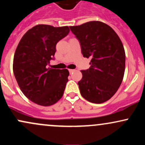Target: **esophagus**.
<instances>
[{
  "label": "esophagus",
  "mask_w": 145,
  "mask_h": 145,
  "mask_svg": "<svg viewBox=\"0 0 145 145\" xmlns=\"http://www.w3.org/2000/svg\"><path fill=\"white\" fill-rule=\"evenodd\" d=\"M69 71L70 74H71V73H72V72L75 71V70H74V69H69Z\"/></svg>",
  "instance_id": "esophagus-1"
}]
</instances>
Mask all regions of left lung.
<instances>
[{
    "label": "left lung",
    "mask_w": 145,
    "mask_h": 145,
    "mask_svg": "<svg viewBox=\"0 0 145 145\" xmlns=\"http://www.w3.org/2000/svg\"><path fill=\"white\" fill-rule=\"evenodd\" d=\"M70 29L80 41L82 54L91 58L90 67L82 70L78 82L80 94L90 103L101 104L116 93L123 80L125 52L116 31L101 21H90Z\"/></svg>",
    "instance_id": "obj_1"
}]
</instances>
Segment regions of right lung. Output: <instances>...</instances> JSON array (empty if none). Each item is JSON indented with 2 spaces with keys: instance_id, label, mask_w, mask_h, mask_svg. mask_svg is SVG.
Returning <instances> with one entry per match:
<instances>
[{
  "instance_id": "add662e5",
  "label": "right lung",
  "mask_w": 145,
  "mask_h": 145,
  "mask_svg": "<svg viewBox=\"0 0 145 145\" xmlns=\"http://www.w3.org/2000/svg\"><path fill=\"white\" fill-rule=\"evenodd\" d=\"M69 32L67 26L37 25L20 39L14 54L13 71L20 90L40 106L56 103L64 93L69 72L47 67L57 42Z\"/></svg>"
}]
</instances>
